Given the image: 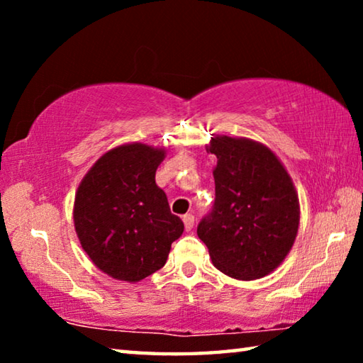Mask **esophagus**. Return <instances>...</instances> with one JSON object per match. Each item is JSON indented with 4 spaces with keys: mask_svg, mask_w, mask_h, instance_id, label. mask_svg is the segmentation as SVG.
I'll return each mask as SVG.
<instances>
[{
    "mask_svg": "<svg viewBox=\"0 0 363 363\" xmlns=\"http://www.w3.org/2000/svg\"><path fill=\"white\" fill-rule=\"evenodd\" d=\"M182 220H184V225H186V230H187V232L192 230L194 223H195V218H194V214H184Z\"/></svg>",
    "mask_w": 363,
    "mask_h": 363,
    "instance_id": "obj_1",
    "label": "esophagus"
}]
</instances>
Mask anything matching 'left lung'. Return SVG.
<instances>
[{
	"label": "left lung",
	"instance_id": "1",
	"mask_svg": "<svg viewBox=\"0 0 363 363\" xmlns=\"http://www.w3.org/2000/svg\"><path fill=\"white\" fill-rule=\"evenodd\" d=\"M216 199L196 227L214 267L237 280L262 279L290 253L299 227V200L284 163L267 145L214 136L206 145Z\"/></svg>",
	"mask_w": 363,
	"mask_h": 363
}]
</instances>
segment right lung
Listing matches in <instances>:
<instances>
[{"label": "right lung", "mask_w": 363, "mask_h": 363, "mask_svg": "<svg viewBox=\"0 0 363 363\" xmlns=\"http://www.w3.org/2000/svg\"><path fill=\"white\" fill-rule=\"evenodd\" d=\"M164 147L130 143L97 160L79 182L73 224L84 253L108 277L136 284L164 266L184 232L155 173Z\"/></svg>", "instance_id": "1"}]
</instances>
